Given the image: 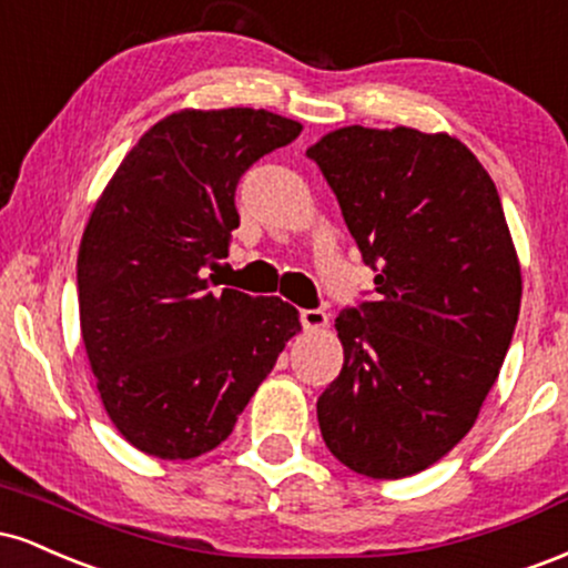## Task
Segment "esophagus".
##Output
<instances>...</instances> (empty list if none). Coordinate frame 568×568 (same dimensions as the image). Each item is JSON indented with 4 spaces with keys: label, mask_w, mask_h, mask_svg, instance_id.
<instances>
[{
    "label": "esophagus",
    "mask_w": 568,
    "mask_h": 568,
    "mask_svg": "<svg viewBox=\"0 0 568 568\" xmlns=\"http://www.w3.org/2000/svg\"><path fill=\"white\" fill-rule=\"evenodd\" d=\"M304 331H323L328 325V315L323 310H302Z\"/></svg>",
    "instance_id": "esophagus-1"
}]
</instances>
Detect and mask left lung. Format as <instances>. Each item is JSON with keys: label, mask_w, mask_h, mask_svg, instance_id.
Wrapping results in <instances>:
<instances>
[{"label": "left lung", "mask_w": 568, "mask_h": 568, "mask_svg": "<svg viewBox=\"0 0 568 568\" xmlns=\"http://www.w3.org/2000/svg\"><path fill=\"white\" fill-rule=\"evenodd\" d=\"M334 189L376 302L336 317L342 374L317 400L328 452L395 480L470 433L518 323L520 264L499 192L448 133L338 128L306 149Z\"/></svg>", "instance_id": "left-lung-1"}]
</instances>
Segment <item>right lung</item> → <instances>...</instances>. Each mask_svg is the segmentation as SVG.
<instances>
[{"instance_id": "add662e5", "label": "right lung", "mask_w": 568, "mask_h": 568, "mask_svg": "<svg viewBox=\"0 0 568 568\" xmlns=\"http://www.w3.org/2000/svg\"><path fill=\"white\" fill-rule=\"evenodd\" d=\"M298 133L264 109H181L141 135L90 213L82 342L109 419L143 454L194 459L224 443L302 331L283 298L205 277L240 226V175Z\"/></svg>"}]
</instances>
